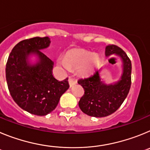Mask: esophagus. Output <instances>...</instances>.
<instances>
[{
  "instance_id": "34e87169",
  "label": "esophagus",
  "mask_w": 150,
  "mask_h": 150,
  "mask_svg": "<svg viewBox=\"0 0 150 150\" xmlns=\"http://www.w3.org/2000/svg\"><path fill=\"white\" fill-rule=\"evenodd\" d=\"M68 83H69V85H70V86H74V85L76 84L77 82H76V80L75 79H74V78L72 77H69L68 79Z\"/></svg>"
}]
</instances>
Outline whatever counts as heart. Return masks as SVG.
<instances>
[{
    "label": "heart",
    "instance_id": "heart-1",
    "mask_svg": "<svg viewBox=\"0 0 150 150\" xmlns=\"http://www.w3.org/2000/svg\"><path fill=\"white\" fill-rule=\"evenodd\" d=\"M99 62V58L97 55H93L91 52L79 50L68 52L66 58L59 56L57 59V63L62 68L69 71L72 68H79L83 74L91 72Z\"/></svg>",
    "mask_w": 150,
    "mask_h": 150
}]
</instances>
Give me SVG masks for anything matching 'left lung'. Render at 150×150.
Instances as JSON below:
<instances>
[{
    "mask_svg": "<svg viewBox=\"0 0 150 150\" xmlns=\"http://www.w3.org/2000/svg\"><path fill=\"white\" fill-rule=\"evenodd\" d=\"M113 54L120 56L122 61V74L117 83L109 85L103 83L98 71L78 80L85 91L79 101V107L84 113L90 116L104 117L113 113L120 108L129 92L132 84V62L120 47L107 45L105 48L106 56Z\"/></svg>",
    "mask_w": 150,
    "mask_h": 150,
    "instance_id": "8db88e82",
    "label": "left lung"
}]
</instances>
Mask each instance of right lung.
Wrapping results in <instances>:
<instances>
[{
	"mask_svg": "<svg viewBox=\"0 0 150 150\" xmlns=\"http://www.w3.org/2000/svg\"><path fill=\"white\" fill-rule=\"evenodd\" d=\"M50 43L48 37L20 41L12 50L6 65V83L13 99L24 110L37 116L54 110L69 88L68 78L57 80L52 75L53 62L41 52ZM30 54L38 57L34 65L27 61Z\"/></svg>",
	"mask_w": 150,
	"mask_h": 150,
	"instance_id": "add662e5",
	"label": "right lung"
}]
</instances>
